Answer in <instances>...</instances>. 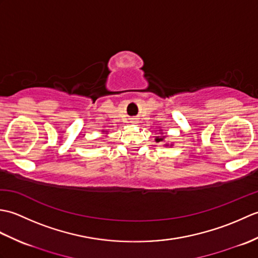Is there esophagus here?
Wrapping results in <instances>:
<instances>
[{"instance_id": "obj_1", "label": "esophagus", "mask_w": 258, "mask_h": 258, "mask_svg": "<svg viewBox=\"0 0 258 258\" xmlns=\"http://www.w3.org/2000/svg\"><path fill=\"white\" fill-rule=\"evenodd\" d=\"M132 122H133V123H134V122H136V120H134V119H132Z\"/></svg>"}]
</instances>
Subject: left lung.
Instances as JSON below:
<instances>
[{"mask_svg":"<svg viewBox=\"0 0 258 258\" xmlns=\"http://www.w3.org/2000/svg\"><path fill=\"white\" fill-rule=\"evenodd\" d=\"M160 132H161V134L158 135V136H156L155 142H156V143H164V142H165V140L167 139V136L163 134V130H162V128L160 130ZM164 146H166V147H167V146L172 147V146H173V144H168V143H165V144H164Z\"/></svg>","mask_w":258,"mask_h":258,"instance_id":"1","label":"left lung"}]
</instances>
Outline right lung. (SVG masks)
I'll return each mask as SVG.
<instances>
[{
    "instance_id": "1",
    "label": "right lung",
    "mask_w": 258,
    "mask_h": 258,
    "mask_svg": "<svg viewBox=\"0 0 258 258\" xmlns=\"http://www.w3.org/2000/svg\"><path fill=\"white\" fill-rule=\"evenodd\" d=\"M102 132H105V133H104V134H106V135L108 134V132H107V131H102Z\"/></svg>"
}]
</instances>
